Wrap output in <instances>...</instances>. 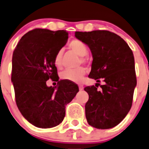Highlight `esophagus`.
I'll use <instances>...</instances> for the list:
<instances>
[{"label":"esophagus","instance_id":"esophagus-1","mask_svg":"<svg viewBox=\"0 0 149 149\" xmlns=\"http://www.w3.org/2000/svg\"><path fill=\"white\" fill-rule=\"evenodd\" d=\"M79 90H83L84 89V86H82V85H79Z\"/></svg>","mask_w":149,"mask_h":149}]
</instances>
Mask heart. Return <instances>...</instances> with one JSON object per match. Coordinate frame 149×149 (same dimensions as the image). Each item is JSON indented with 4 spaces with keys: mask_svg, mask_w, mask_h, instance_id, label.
Segmentation results:
<instances>
[{
    "mask_svg": "<svg viewBox=\"0 0 149 149\" xmlns=\"http://www.w3.org/2000/svg\"><path fill=\"white\" fill-rule=\"evenodd\" d=\"M68 47L73 52L80 57H83L81 58V61L82 63H86V60L84 57L87 54L88 49L84 43H83L80 40L75 39L70 41ZM62 57H63V50L60 49L56 53L54 58V65L58 68H61L62 66ZM86 73V69L82 67L77 69H67L60 73V78L64 80L79 83L83 80L84 76H85Z\"/></svg>",
    "mask_w": 149,
    "mask_h": 149,
    "instance_id": "1",
    "label": "heart"
}]
</instances>
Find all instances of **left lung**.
<instances>
[{
  "label": "left lung",
  "mask_w": 149,
  "mask_h": 149,
  "mask_svg": "<svg viewBox=\"0 0 149 149\" xmlns=\"http://www.w3.org/2000/svg\"><path fill=\"white\" fill-rule=\"evenodd\" d=\"M75 36L92 52L89 78L105 82L100 90L99 83L84 88L89 95L85 105L86 120L97 129L113 127L132 107L137 85L133 53L123 38L108 30L76 32Z\"/></svg>",
  "instance_id": "left-lung-1"
}]
</instances>
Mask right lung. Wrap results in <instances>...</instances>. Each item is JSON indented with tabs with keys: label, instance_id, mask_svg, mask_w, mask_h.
<instances>
[{
	"label": "right lung",
	"instance_id": "1",
	"mask_svg": "<svg viewBox=\"0 0 149 149\" xmlns=\"http://www.w3.org/2000/svg\"><path fill=\"white\" fill-rule=\"evenodd\" d=\"M65 30L34 29L24 34L13 53L11 82L17 107L24 119L39 128H52L63 122L65 105L76 96L79 86L59 81L54 63L56 53L66 44ZM49 78L57 87H48Z\"/></svg>",
	"mask_w": 149,
	"mask_h": 149
}]
</instances>
